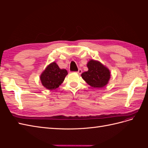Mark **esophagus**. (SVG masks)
<instances>
[{
    "label": "esophagus",
    "instance_id": "1",
    "mask_svg": "<svg viewBox=\"0 0 148 148\" xmlns=\"http://www.w3.org/2000/svg\"><path fill=\"white\" fill-rule=\"evenodd\" d=\"M77 73H78V74H81V73H82V69H79L78 70Z\"/></svg>",
    "mask_w": 148,
    "mask_h": 148
}]
</instances>
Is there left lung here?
Masks as SVG:
<instances>
[{"instance_id": "left-lung-1", "label": "left lung", "mask_w": 148, "mask_h": 148, "mask_svg": "<svg viewBox=\"0 0 148 148\" xmlns=\"http://www.w3.org/2000/svg\"><path fill=\"white\" fill-rule=\"evenodd\" d=\"M87 66L88 70L82 74V77L89 85L101 88L108 83L110 77V71L100 62L90 60Z\"/></svg>"}]
</instances>
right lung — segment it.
<instances>
[{"label": "right lung", "instance_id": "right-lung-1", "mask_svg": "<svg viewBox=\"0 0 148 148\" xmlns=\"http://www.w3.org/2000/svg\"><path fill=\"white\" fill-rule=\"evenodd\" d=\"M68 74L65 69H60L56 62L49 64L40 76L42 84L49 90L55 89L63 83Z\"/></svg>", "mask_w": 148, "mask_h": 148}]
</instances>
